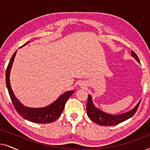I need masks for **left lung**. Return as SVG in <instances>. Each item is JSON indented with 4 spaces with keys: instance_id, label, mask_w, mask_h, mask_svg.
I'll use <instances>...</instances> for the list:
<instances>
[{
    "instance_id": "obj_1",
    "label": "left lung",
    "mask_w": 150,
    "mask_h": 150,
    "mask_svg": "<svg viewBox=\"0 0 150 150\" xmlns=\"http://www.w3.org/2000/svg\"><path fill=\"white\" fill-rule=\"evenodd\" d=\"M131 55L139 63L140 62L136 53L133 50L131 52ZM140 102L141 101L137 104V106L133 109L130 110V111L127 112H125V113L120 115H110L96 108L93 104V102H92L91 96L89 95L87 102V113L90 120L98 125L104 126H115V125H117L121 122L128 120L129 118L134 115L135 112H137V109H138Z\"/></svg>"
}]
</instances>
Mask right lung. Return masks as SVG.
Here are the masks:
<instances>
[{"label":"right lung","instance_id":"right-lung-1","mask_svg":"<svg viewBox=\"0 0 150 150\" xmlns=\"http://www.w3.org/2000/svg\"><path fill=\"white\" fill-rule=\"evenodd\" d=\"M28 42H27L22 46H25ZM16 52H17V51H16L12 55L11 59H10L7 69H6V85H7L8 92H9L10 98H11L12 103L13 104L14 108L20 116L31 122L38 123V124H48V123L54 122L61 116L67 100L69 99V98L72 95L74 91H69L65 92L63 95H61L56 101L51 104L50 105L46 106V107L35 108L24 106L16 98L11 89V85H10V71H11Z\"/></svg>","mask_w":150,"mask_h":150}]
</instances>
